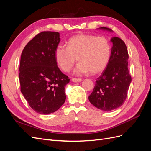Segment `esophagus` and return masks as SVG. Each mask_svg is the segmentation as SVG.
I'll list each match as a JSON object with an SVG mask.
<instances>
[{
    "label": "esophagus",
    "mask_w": 151,
    "mask_h": 151,
    "mask_svg": "<svg viewBox=\"0 0 151 151\" xmlns=\"http://www.w3.org/2000/svg\"><path fill=\"white\" fill-rule=\"evenodd\" d=\"M82 81L81 79L80 78H72V81L74 82V83H79V82H81Z\"/></svg>",
    "instance_id": "esophagus-1"
}]
</instances>
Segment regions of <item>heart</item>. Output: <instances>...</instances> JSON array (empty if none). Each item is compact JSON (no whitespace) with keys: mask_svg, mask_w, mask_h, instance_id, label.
<instances>
[{"mask_svg":"<svg viewBox=\"0 0 151 151\" xmlns=\"http://www.w3.org/2000/svg\"><path fill=\"white\" fill-rule=\"evenodd\" d=\"M111 44L104 36L81 34L72 36L67 47L58 45L55 50L57 64L64 72L70 70L76 60L75 70L77 74H97L108 65L111 57Z\"/></svg>","mask_w":151,"mask_h":151,"instance_id":"1","label":"heart"}]
</instances>
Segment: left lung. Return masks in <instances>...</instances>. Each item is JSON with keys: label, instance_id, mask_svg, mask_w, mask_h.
Wrapping results in <instances>:
<instances>
[{"label": "left lung", "instance_id": "1", "mask_svg": "<svg viewBox=\"0 0 151 151\" xmlns=\"http://www.w3.org/2000/svg\"><path fill=\"white\" fill-rule=\"evenodd\" d=\"M101 29L111 31L106 27ZM111 41L113 47L110 59L89 96L91 104L106 111L115 109L124 103L132 81L128 69L129 53L125 43L118 37H113Z\"/></svg>", "mask_w": 151, "mask_h": 151}]
</instances>
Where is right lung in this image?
I'll list each match as a JSON object with an SVG mask.
<instances>
[{
	"mask_svg": "<svg viewBox=\"0 0 151 151\" xmlns=\"http://www.w3.org/2000/svg\"><path fill=\"white\" fill-rule=\"evenodd\" d=\"M59 33L43 31L22 50L19 78L21 91L29 106L44 115L53 113L65 103V86L70 79L57 66L55 50Z\"/></svg>",
	"mask_w": 151,
	"mask_h": 151,
	"instance_id": "obj_1",
	"label": "right lung"
}]
</instances>
